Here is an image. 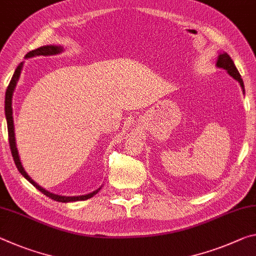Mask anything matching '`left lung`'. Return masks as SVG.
<instances>
[{
    "mask_svg": "<svg viewBox=\"0 0 256 256\" xmlns=\"http://www.w3.org/2000/svg\"><path fill=\"white\" fill-rule=\"evenodd\" d=\"M216 66L226 70L229 76H232L236 81H238V84H240L242 89V94H245L244 82H242V79L240 78V72H238V70L236 68L235 64H234L230 56H229L227 53H224H224H219L218 58H216Z\"/></svg>",
    "mask_w": 256,
    "mask_h": 256,
    "instance_id": "8db88e82",
    "label": "left lung"
}]
</instances>
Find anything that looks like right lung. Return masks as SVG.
<instances>
[{"mask_svg": "<svg viewBox=\"0 0 256 256\" xmlns=\"http://www.w3.org/2000/svg\"><path fill=\"white\" fill-rule=\"evenodd\" d=\"M64 47L62 45H45L42 46L40 48L30 50L29 53L26 54L24 58H34V56H52V55H58L63 53ZM22 66H24V62H21L18 66H16V71L14 73V76L10 81V84L8 86L6 92V99H4V112H6V124H8V144H10V149L12 152V157H14V160L16 162V166L18 168V170L21 172L26 180H29L34 188H36L38 190H40L42 194H45L46 196L50 198L52 200L58 201V202H63V203H68V202H76V201H84L88 200V198H92L100 190L102 186L99 188H97L94 192L89 193V194H84V196H58V194L48 192V190L42 188L40 185H38L36 182H34L32 177H30L27 172L24 170V168L21 164V160L19 157V152H18V148H16V133H14V110H12V97H14V89L16 86V84H18L19 78L21 74V71H22Z\"/></svg>", "mask_w": 256, "mask_h": 256, "instance_id": "right-lung-1", "label": "right lung"}]
</instances>
